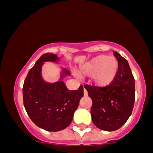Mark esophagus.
<instances>
[{
	"mask_svg": "<svg viewBox=\"0 0 153 153\" xmlns=\"http://www.w3.org/2000/svg\"><path fill=\"white\" fill-rule=\"evenodd\" d=\"M83 94H84V96H88V91H86V89L85 88H84L83 89Z\"/></svg>",
	"mask_w": 153,
	"mask_h": 153,
	"instance_id": "34e87169",
	"label": "esophagus"
}]
</instances>
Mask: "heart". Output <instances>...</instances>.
I'll use <instances>...</instances> for the list:
<instances>
[{
    "label": "heart",
    "instance_id": "obj_1",
    "mask_svg": "<svg viewBox=\"0 0 153 153\" xmlns=\"http://www.w3.org/2000/svg\"><path fill=\"white\" fill-rule=\"evenodd\" d=\"M119 71V62L114 56L102 54L95 57L80 67V74L91 75L93 83L107 86L114 81Z\"/></svg>",
    "mask_w": 153,
    "mask_h": 153
}]
</instances>
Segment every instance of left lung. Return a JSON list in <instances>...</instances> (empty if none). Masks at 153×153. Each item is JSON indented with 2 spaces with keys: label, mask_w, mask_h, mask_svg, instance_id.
Returning <instances> with one entry per match:
<instances>
[{
  "label": "left lung",
  "mask_w": 153,
  "mask_h": 153,
  "mask_svg": "<svg viewBox=\"0 0 153 153\" xmlns=\"http://www.w3.org/2000/svg\"><path fill=\"white\" fill-rule=\"evenodd\" d=\"M114 54L119 62V71L114 81L107 86L84 84L93 101L91 108L96 127L105 131L120 128L130 117L134 104V78L129 63L118 52Z\"/></svg>",
  "instance_id": "obj_1"
}]
</instances>
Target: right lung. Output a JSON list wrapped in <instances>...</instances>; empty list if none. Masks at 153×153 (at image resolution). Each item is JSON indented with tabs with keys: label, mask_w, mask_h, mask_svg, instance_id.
<instances>
[{
	"label": "right lung",
	"mask_w": 153,
	"mask_h": 153,
	"mask_svg": "<svg viewBox=\"0 0 153 153\" xmlns=\"http://www.w3.org/2000/svg\"><path fill=\"white\" fill-rule=\"evenodd\" d=\"M57 59L56 54L49 52L42 55L29 71L23 85V100L28 115L36 126L50 131H60L70 125L83 96L82 85L71 91L62 80L50 84L42 80L43 62ZM64 73L69 75L70 72L65 70Z\"/></svg>",
	"instance_id": "add662e5"
}]
</instances>
